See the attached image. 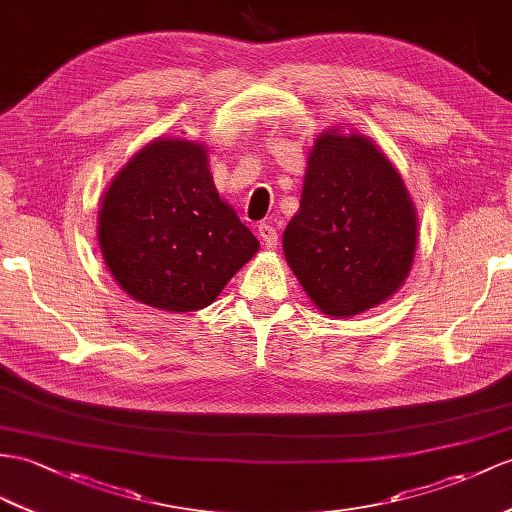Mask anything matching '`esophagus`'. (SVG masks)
<instances>
[{
  "mask_svg": "<svg viewBox=\"0 0 512 512\" xmlns=\"http://www.w3.org/2000/svg\"><path fill=\"white\" fill-rule=\"evenodd\" d=\"M258 236H260V241H263L265 247H276L278 239H280L278 230L273 228V226H269V223H260V226H258Z\"/></svg>",
  "mask_w": 512,
  "mask_h": 512,
  "instance_id": "obj_1",
  "label": "esophagus"
}]
</instances>
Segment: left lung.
Instances as JSON below:
<instances>
[{"instance_id":"1","label":"left lung","mask_w":512,"mask_h":512,"mask_svg":"<svg viewBox=\"0 0 512 512\" xmlns=\"http://www.w3.org/2000/svg\"><path fill=\"white\" fill-rule=\"evenodd\" d=\"M282 245L321 313L341 319L382 304L406 280L417 247L400 173L365 136L319 134Z\"/></svg>"}]
</instances>
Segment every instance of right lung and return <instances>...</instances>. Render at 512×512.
<instances>
[{
    "label": "right lung",
    "mask_w": 512,
    "mask_h": 512,
    "mask_svg": "<svg viewBox=\"0 0 512 512\" xmlns=\"http://www.w3.org/2000/svg\"><path fill=\"white\" fill-rule=\"evenodd\" d=\"M97 232L121 289L171 313L215 302L258 252L256 236L219 197L206 149L178 139L143 147L117 173Z\"/></svg>",
    "instance_id": "obj_1"
}]
</instances>
